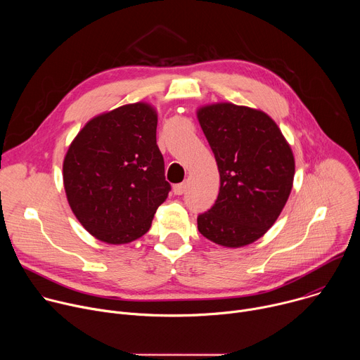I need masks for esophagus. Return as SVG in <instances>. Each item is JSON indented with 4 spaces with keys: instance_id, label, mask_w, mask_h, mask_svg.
I'll list each match as a JSON object with an SVG mask.
<instances>
[{
    "instance_id": "1",
    "label": "esophagus",
    "mask_w": 360,
    "mask_h": 360,
    "mask_svg": "<svg viewBox=\"0 0 360 360\" xmlns=\"http://www.w3.org/2000/svg\"><path fill=\"white\" fill-rule=\"evenodd\" d=\"M172 189H174L175 195H182L186 189V184H176V185H174Z\"/></svg>"
}]
</instances>
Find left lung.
Wrapping results in <instances>:
<instances>
[{"label":"left lung","mask_w":360,"mask_h":360,"mask_svg":"<svg viewBox=\"0 0 360 360\" xmlns=\"http://www.w3.org/2000/svg\"><path fill=\"white\" fill-rule=\"evenodd\" d=\"M215 155L221 188L198 231L225 248L262 238L279 218L293 186L295 157L276 122L264 111L215 102L196 110Z\"/></svg>","instance_id":"obj_1"}]
</instances>
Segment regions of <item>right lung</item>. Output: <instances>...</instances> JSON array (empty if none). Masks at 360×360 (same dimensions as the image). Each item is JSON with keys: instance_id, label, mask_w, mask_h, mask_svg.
Listing matches in <instances>:
<instances>
[{"instance_id": "right-lung-1", "label": "right lung", "mask_w": 360, "mask_h": 360, "mask_svg": "<svg viewBox=\"0 0 360 360\" xmlns=\"http://www.w3.org/2000/svg\"><path fill=\"white\" fill-rule=\"evenodd\" d=\"M157 124L155 108L134 102L91 118L68 146L63 162L67 200L101 242L139 239L168 198Z\"/></svg>"}]
</instances>
